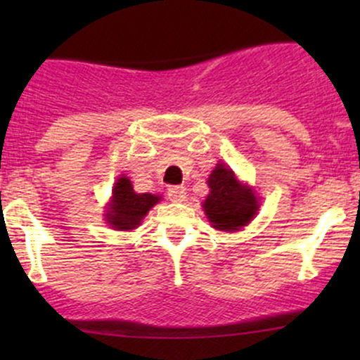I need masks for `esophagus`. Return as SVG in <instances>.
<instances>
[{
    "label": "esophagus",
    "instance_id": "1",
    "mask_svg": "<svg viewBox=\"0 0 360 360\" xmlns=\"http://www.w3.org/2000/svg\"><path fill=\"white\" fill-rule=\"evenodd\" d=\"M167 196L174 203H181V201L186 200V188L184 186H171L167 189Z\"/></svg>",
    "mask_w": 360,
    "mask_h": 360
}]
</instances>
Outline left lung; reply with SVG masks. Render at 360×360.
I'll return each instance as SVG.
<instances>
[{"label":"left lung","mask_w":360,"mask_h":360,"mask_svg":"<svg viewBox=\"0 0 360 360\" xmlns=\"http://www.w3.org/2000/svg\"><path fill=\"white\" fill-rule=\"evenodd\" d=\"M206 183L210 194L203 201V210L213 229L225 232L240 230L257 214L259 198L255 191L238 181L232 169L223 162L217 164Z\"/></svg>","instance_id":"obj_1"}]
</instances>
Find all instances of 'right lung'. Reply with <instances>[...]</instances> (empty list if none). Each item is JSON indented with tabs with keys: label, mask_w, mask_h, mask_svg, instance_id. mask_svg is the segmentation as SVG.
I'll return each mask as SVG.
<instances>
[{
	"label": "right lung",
	"mask_w": 360,
	"mask_h": 360,
	"mask_svg": "<svg viewBox=\"0 0 360 360\" xmlns=\"http://www.w3.org/2000/svg\"><path fill=\"white\" fill-rule=\"evenodd\" d=\"M160 201L159 194L135 193L127 176L118 177L113 186V196L106 210V221L115 230H134L142 223L150 208Z\"/></svg>",
	"instance_id": "1"
}]
</instances>
